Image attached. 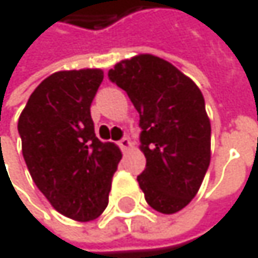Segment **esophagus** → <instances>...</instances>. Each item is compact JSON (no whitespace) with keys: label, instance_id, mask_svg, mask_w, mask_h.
<instances>
[{"label":"esophagus","instance_id":"34e87169","mask_svg":"<svg viewBox=\"0 0 258 258\" xmlns=\"http://www.w3.org/2000/svg\"><path fill=\"white\" fill-rule=\"evenodd\" d=\"M118 146L123 149V150H126V149H129V147H132V141L127 138V137H124V138H121L120 141H118Z\"/></svg>","mask_w":258,"mask_h":258}]
</instances>
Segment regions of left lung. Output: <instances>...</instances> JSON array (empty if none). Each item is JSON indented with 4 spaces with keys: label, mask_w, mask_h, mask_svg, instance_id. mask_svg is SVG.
<instances>
[{
    "label": "left lung",
    "mask_w": 258,
    "mask_h": 258,
    "mask_svg": "<svg viewBox=\"0 0 258 258\" xmlns=\"http://www.w3.org/2000/svg\"><path fill=\"white\" fill-rule=\"evenodd\" d=\"M108 77L140 114L146 169L137 176L147 204L164 214L182 210L210 166L211 126L196 83L170 62L140 54L118 62Z\"/></svg>",
    "instance_id": "obj_1"
}]
</instances>
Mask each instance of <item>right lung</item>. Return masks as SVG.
Masks as SVG:
<instances>
[{
	"instance_id": "1",
	"label": "right lung",
	"mask_w": 258,
	"mask_h": 258,
	"mask_svg": "<svg viewBox=\"0 0 258 258\" xmlns=\"http://www.w3.org/2000/svg\"><path fill=\"white\" fill-rule=\"evenodd\" d=\"M102 70L59 71L30 95L18 121L22 155L36 187L63 216L88 222L108 207L120 149L95 137L91 103Z\"/></svg>"
}]
</instances>
